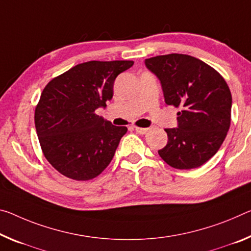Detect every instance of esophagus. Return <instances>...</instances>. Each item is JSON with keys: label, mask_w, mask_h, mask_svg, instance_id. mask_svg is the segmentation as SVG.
<instances>
[{"label": "esophagus", "mask_w": 251, "mask_h": 251, "mask_svg": "<svg viewBox=\"0 0 251 251\" xmlns=\"http://www.w3.org/2000/svg\"><path fill=\"white\" fill-rule=\"evenodd\" d=\"M134 129L140 134H146L150 130V128H142V127H134Z\"/></svg>", "instance_id": "esophagus-1"}]
</instances>
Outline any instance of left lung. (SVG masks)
<instances>
[{
    "instance_id": "1",
    "label": "left lung",
    "mask_w": 251,
    "mask_h": 251,
    "mask_svg": "<svg viewBox=\"0 0 251 251\" xmlns=\"http://www.w3.org/2000/svg\"><path fill=\"white\" fill-rule=\"evenodd\" d=\"M161 82L168 105L180 107L177 127L166 128L168 144L158 151L178 170L196 169L220 149L228 133L232 97L225 79L200 59L171 53L145 59Z\"/></svg>"
}]
</instances>
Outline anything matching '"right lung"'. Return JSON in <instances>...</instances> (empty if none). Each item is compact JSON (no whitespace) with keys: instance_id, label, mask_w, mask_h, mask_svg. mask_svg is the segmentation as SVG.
<instances>
[{"instance_id":"right-lung-1","label":"right lung","mask_w":251,"mask_h":251,"mask_svg":"<svg viewBox=\"0 0 251 251\" xmlns=\"http://www.w3.org/2000/svg\"><path fill=\"white\" fill-rule=\"evenodd\" d=\"M133 61L79 63L51 80L35 108L34 123L48 162L62 176L87 181L113 160L127 127L114 126L95 111L114 95V81Z\"/></svg>"}]
</instances>
